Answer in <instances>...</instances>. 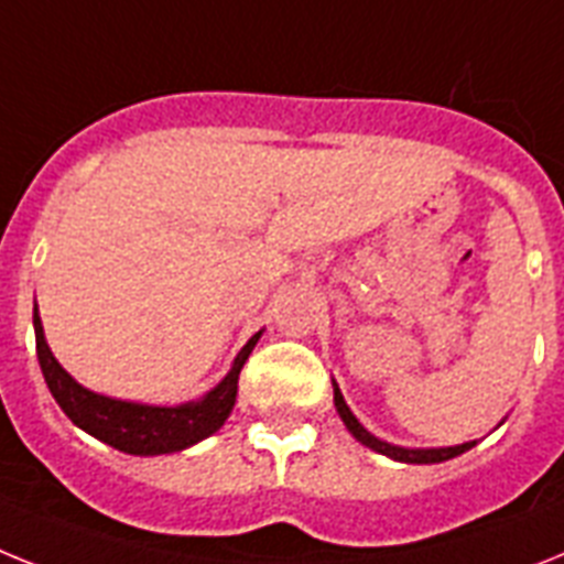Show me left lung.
<instances>
[{
  "mask_svg": "<svg viewBox=\"0 0 564 564\" xmlns=\"http://www.w3.org/2000/svg\"><path fill=\"white\" fill-rule=\"evenodd\" d=\"M335 410H338L340 421L347 424V430L355 435V438H358V442L367 444L370 451L381 453V456H390V458H395V462H406V465H435V462H447V458L462 456V453L470 451V447H473V442H465V444H456V447H433V451H410V447H399V444L381 442V438H376V435H372L370 430L364 427L361 421L355 419L352 410H349L347 401H344V395H340L338 384H335Z\"/></svg>",
  "mask_w": 564,
  "mask_h": 564,
  "instance_id": "1",
  "label": "left lung"
}]
</instances>
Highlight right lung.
<instances>
[{
  "label": "right lung",
  "instance_id": "add662e5",
  "mask_svg": "<svg viewBox=\"0 0 564 564\" xmlns=\"http://www.w3.org/2000/svg\"><path fill=\"white\" fill-rule=\"evenodd\" d=\"M33 333H36V358H40L42 376H45V384H48L56 404L63 406V413L85 433H91L99 442L111 444L113 451L131 453V456H160V453L186 451V447L209 438L212 433L224 427V421L229 419L231 406H235V395H238L240 370H243L246 358L260 338L258 333L246 340V347L231 364L229 376L215 390L206 392L200 401L154 406L108 399V395H97V392L77 384L48 349L36 310H33Z\"/></svg>",
  "mask_w": 564,
  "mask_h": 564
}]
</instances>
